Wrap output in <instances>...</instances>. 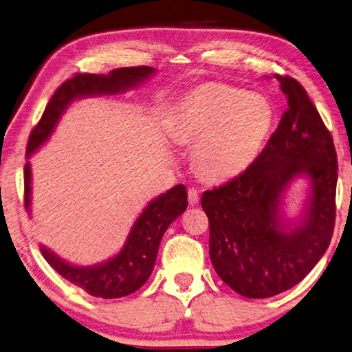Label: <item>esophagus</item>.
<instances>
[{
    "instance_id": "obj_1",
    "label": "esophagus",
    "mask_w": 352,
    "mask_h": 352,
    "mask_svg": "<svg viewBox=\"0 0 352 352\" xmlns=\"http://www.w3.org/2000/svg\"><path fill=\"white\" fill-rule=\"evenodd\" d=\"M188 197H189V204H190V206H195V204L198 203V200H200V197H198V190L194 189V188H189L188 189Z\"/></svg>"
}]
</instances>
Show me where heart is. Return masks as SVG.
<instances>
[{
  "mask_svg": "<svg viewBox=\"0 0 352 352\" xmlns=\"http://www.w3.org/2000/svg\"><path fill=\"white\" fill-rule=\"evenodd\" d=\"M272 124L274 107L263 95L210 82L184 98L174 137L197 144L195 162L203 175L228 180L258 157Z\"/></svg>",
  "mask_w": 352,
  "mask_h": 352,
  "instance_id": "1",
  "label": "heart"
}]
</instances>
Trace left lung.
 <instances>
[{
	"label": "left lung",
	"mask_w": 352,
	"mask_h": 352,
	"mask_svg": "<svg viewBox=\"0 0 352 352\" xmlns=\"http://www.w3.org/2000/svg\"><path fill=\"white\" fill-rule=\"evenodd\" d=\"M276 78L287 98L276 132L246 170L201 195L214 270L249 298L277 296L302 282L327 252L336 223L338 168L331 132L297 80ZM302 173L313 182L309 217L285 233L279 195Z\"/></svg>",
	"instance_id": "left-lung-1"
}]
</instances>
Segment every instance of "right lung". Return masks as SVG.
Masks as SVG:
<instances>
[{
	"mask_svg": "<svg viewBox=\"0 0 352 352\" xmlns=\"http://www.w3.org/2000/svg\"><path fill=\"white\" fill-rule=\"evenodd\" d=\"M154 67H120L111 70L107 75L75 74L56 89L52 98L44 109L41 120L32 129L25 157L38 149L52 133L60 115L65 112L70 101L87 95L117 94L127 91L144 81ZM24 206H30V166H24ZM188 208V192L183 184H177L166 194H162L143 210L133 223L132 231L126 245L113 258L98 266H74L63 261L60 257L40 246L43 257L54 270L65 277L67 282L85 289L89 296L101 298H120L140 289L154 270L158 246L163 234L177 217Z\"/></svg>",
	"mask_w": 352,
	"mask_h": 352,
	"instance_id": "add662e5",
	"label": "right lung"
}]
</instances>
